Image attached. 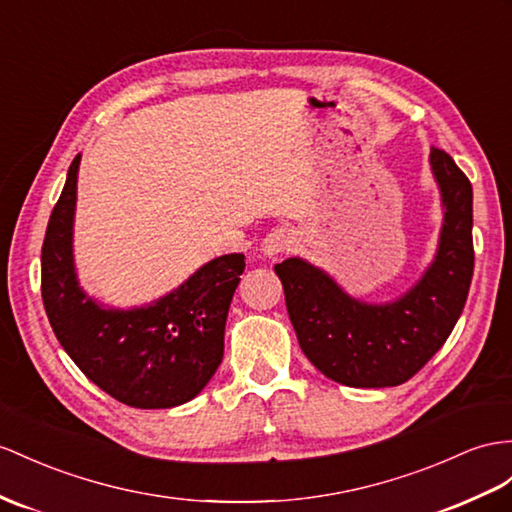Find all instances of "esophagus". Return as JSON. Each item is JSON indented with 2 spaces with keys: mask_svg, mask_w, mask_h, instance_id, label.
I'll return each instance as SVG.
<instances>
[{
  "mask_svg": "<svg viewBox=\"0 0 512 512\" xmlns=\"http://www.w3.org/2000/svg\"><path fill=\"white\" fill-rule=\"evenodd\" d=\"M294 246V235L290 229H283V227H277L272 229L264 242H261V253H264L266 257H277L281 253H287L290 248Z\"/></svg>",
  "mask_w": 512,
  "mask_h": 512,
  "instance_id": "1",
  "label": "esophagus"
}]
</instances>
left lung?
<instances>
[{
    "label": "left lung",
    "instance_id": "8db88e82",
    "mask_svg": "<svg viewBox=\"0 0 512 512\" xmlns=\"http://www.w3.org/2000/svg\"><path fill=\"white\" fill-rule=\"evenodd\" d=\"M443 203L437 255L409 292L370 305L348 296L324 270L300 257L274 266L305 357L335 383L396 387L409 381L450 337L474 274L471 183L452 157L430 149Z\"/></svg>",
    "mask_w": 512,
    "mask_h": 512
}]
</instances>
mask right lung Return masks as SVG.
I'll list each match as a JSON object with an SVG mask.
<instances>
[{
    "mask_svg": "<svg viewBox=\"0 0 512 512\" xmlns=\"http://www.w3.org/2000/svg\"><path fill=\"white\" fill-rule=\"evenodd\" d=\"M49 216L41 292L51 329L88 381L136 409H170L199 396L225 352V324L244 255L209 261L177 290L136 309H106L86 296L73 264L77 170Z\"/></svg>",
    "mask_w": 512,
    "mask_h": 512,
    "instance_id": "right-lung-1",
    "label": "right lung"
}]
</instances>
